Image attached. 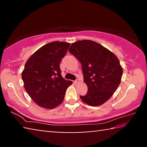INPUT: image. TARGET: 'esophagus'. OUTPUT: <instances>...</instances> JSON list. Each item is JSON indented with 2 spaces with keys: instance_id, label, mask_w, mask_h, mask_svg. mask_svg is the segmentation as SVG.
<instances>
[{
  "instance_id": "esophagus-1",
  "label": "esophagus",
  "mask_w": 147,
  "mask_h": 147,
  "mask_svg": "<svg viewBox=\"0 0 147 147\" xmlns=\"http://www.w3.org/2000/svg\"><path fill=\"white\" fill-rule=\"evenodd\" d=\"M79 82H80V80H79V79H76L75 81L74 82V83L75 84H78L79 83Z\"/></svg>"
}]
</instances>
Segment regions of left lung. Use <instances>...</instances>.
<instances>
[{
  "label": "left lung",
  "mask_w": 147,
  "mask_h": 147,
  "mask_svg": "<svg viewBox=\"0 0 147 147\" xmlns=\"http://www.w3.org/2000/svg\"><path fill=\"white\" fill-rule=\"evenodd\" d=\"M69 53L82 65L84 81L88 90L82 100L91 106L102 105L111 98L121 83L123 69L115 54L96 42L78 41Z\"/></svg>",
  "instance_id": "left-lung-1"
}]
</instances>
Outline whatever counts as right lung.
I'll return each mask as SVG.
<instances>
[{"label": "right lung", "instance_id": "1", "mask_svg": "<svg viewBox=\"0 0 147 147\" xmlns=\"http://www.w3.org/2000/svg\"><path fill=\"white\" fill-rule=\"evenodd\" d=\"M70 43L53 41L35 52L26 62L22 79L31 98L39 106L53 109L63 102L72 82L61 74L59 63Z\"/></svg>", "mask_w": 147, "mask_h": 147}]
</instances>
